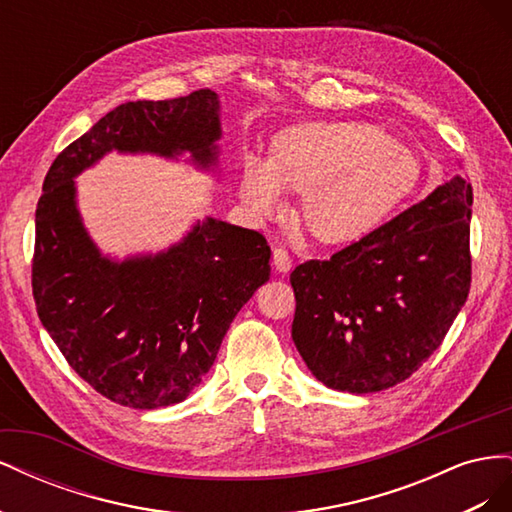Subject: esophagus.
I'll return each mask as SVG.
<instances>
[{
	"label": "esophagus",
	"instance_id": "1",
	"mask_svg": "<svg viewBox=\"0 0 512 512\" xmlns=\"http://www.w3.org/2000/svg\"><path fill=\"white\" fill-rule=\"evenodd\" d=\"M273 267L277 273H288L292 267V260H290L288 252L282 250V247H275L273 250Z\"/></svg>",
	"mask_w": 512,
	"mask_h": 512
}]
</instances>
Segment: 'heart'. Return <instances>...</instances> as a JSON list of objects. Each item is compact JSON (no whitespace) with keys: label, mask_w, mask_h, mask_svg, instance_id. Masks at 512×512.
Wrapping results in <instances>:
<instances>
[{"label":"heart","mask_w":512,"mask_h":512,"mask_svg":"<svg viewBox=\"0 0 512 512\" xmlns=\"http://www.w3.org/2000/svg\"><path fill=\"white\" fill-rule=\"evenodd\" d=\"M421 181L412 153L371 123L305 121L282 128L265 162H245L239 198L254 215H271L282 192L299 194L297 224L322 245L367 237Z\"/></svg>","instance_id":"1"}]
</instances>
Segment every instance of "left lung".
Masks as SVG:
<instances>
[{
  "label": "left lung",
  "mask_w": 512,
  "mask_h": 512,
  "mask_svg": "<svg viewBox=\"0 0 512 512\" xmlns=\"http://www.w3.org/2000/svg\"><path fill=\"white\" fill-rule=\"evenodd\" d=\"M470 220L472 185L455 175L359 243L290 273L292 342L322 384L378 393L440 348L470 292Z\"/></svg>",
  "instance_id": "obj_1"
}]
</instances>
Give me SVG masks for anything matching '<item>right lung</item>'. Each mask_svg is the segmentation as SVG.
<instances>
[{
	"label": "right lung",
	"mask_w": 512,
	"mask_h": 512,
	"mask_svg": "<svg viewBox=\"0 0 512 512\" xmlns=\"http://www.w3.org/2000/svg\"><path fill=\"white\" fill-rule=\"evenodd\" d=\"M220 96L126 102L59 153L36 209L34 299L42 327L87 384L156 410L203 382L239 309L271 275L256 230L205 218L160 252L117 258L91 239L76 177L108 153L158 156L220 175Z\"/></svg>",
	"instance_id": "add662e5"
}]
</instances>
